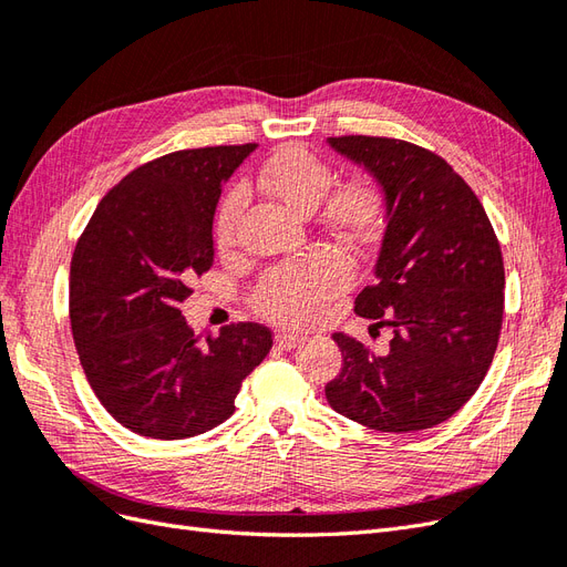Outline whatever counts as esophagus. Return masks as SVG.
Wrapping results in <instances>:
<instances>
[{
	"label": "esophagus",
	"instance_id": "obj_1",
	"mask_svg": "<svg viewBox=\"0 0 567 567\" xmlns=\"http://www.w3.org/2000/svg\"><path fill=\"white\" fill-rule=\"evenodd\" d=\"M298 342H302V336H296V333H277V346L281 350H293Z\"/></svg>",
	"mask_w": 567,
	"mask_h": 567
}]
</instances>
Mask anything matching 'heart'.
I'll return each mask as SVG.
<instances>
[{
	"mask_svg": "<svg viewBox=\"0 0 567 567\" xmlns=\"http://www.w3.org/2000/svg\"><path fill=\"white\" fill-rule=\"evenodd\" d=\"M255 184L298 213H310L323 198L319 219L352 248H369L381 236L385 221V196L381 186L354 177L333 184L331 165L302 146L281 148L257 169ZM246 203V192L234 186L221 198L215 215V244L229 250L236 244V227ZM352 281L350 262L333 248H319L296 260L267 269L252 286L250 305L257 315L288 326H305L321 319L329 305Z\"/></svg>",
	"mask_w": 567,
	"mask_h": 567,
	"instance_id": "heart-1",
	"label": "heart"
}]
</instances>
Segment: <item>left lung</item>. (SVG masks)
I'll return each mask as SVG.
<instances>
[{
  "label": "left lung",
  "instance_id": "left-lung-1",
  "mask_svg": "<svg viewBox=\"0 0 567 567\" xmlns=\"http://www.w3.org/2000/svg\"><path fill=\"white\" fill-rule=\"evenodd\" d=\"M329 144L364 165L385 192L388 227L375 284L354 300L371 329L390 326L375 352L333 333L342 369L326 400L381 433H414L454 416L483 383L504 321V257L492 221L454 167L390 136L346 134Z\"/></svg>",
  "mask_w": 567,
  "mask_h": 567
}]
</instances>
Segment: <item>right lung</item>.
Masks as SVG:
<instances>
[{"instance_id":"right-lung-1","label":"right lung","mask_w":567,"mask_h":567,"mask_svg":"<svg viewBox=\"0 0 567 567\" xmlns=\"http://www.w3.org/2000/svg\"><path fill=\"white\" fill-rule=\"evenodd\" d=\"M255 148L205 146L140 165L101 198L71 260L73 340L109 414L151 440H186L234 414L271 350L262 323L196 336L179 305L215 262L221 184Z\"/></svg>"}]
</instances>
